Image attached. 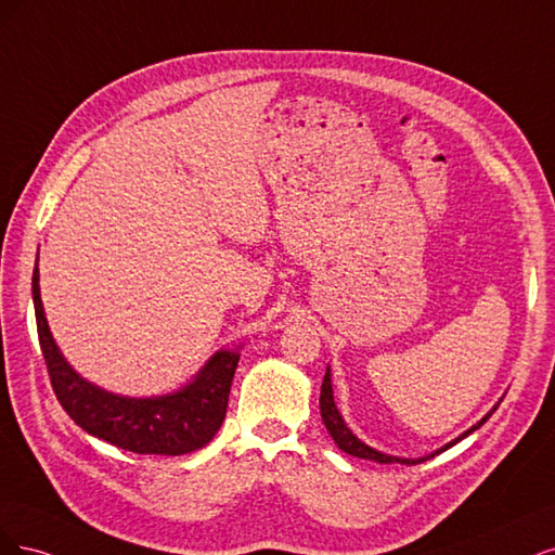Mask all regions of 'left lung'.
<instances>
[{"instance_id":"obj_1","label":"left lung","mask_w":555,"mask_h":555,"mask_svg":"<svg viewBox=\"0 0 555 555\" xmlns=\"http://www.w3.org/2000/svg\"><path fill=\"white\" fill-rule=\"evenodd\" d=\"M320 415H323V422H325V426H327V431H330V436L334 438V442L341 447V450L346 452V454H352V456H360V459H369V461H378V463H395V461H401V463H405V466H415V463H420V461H424V459H397V456H387V454H380V452H375L373 447H369V444H364L360 438H354L352 434H350V428L344 424V420H341V415H338V410H336V405H334V395H332V380H330V371L325 373V380H323V387H320ZM493 415V410L491 413L481 420L479 424H475L470 431H466L463 434L461 438H466L468 434H473L475 428H479L481 424H485L489 417ZM461 438H456L454 442H459ZM454 442H450L447 447H452ZM447 447H442V450H447Z\"/></svg>"}]
</instances>
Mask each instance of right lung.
<instances>
[{"label":"right lung","mask_w":555,"mask_h":555,"mask_svg":"<svg viewBox=\"0 0 555 555\" xmlns=\"http://www.w3.org/2000/svg\"><path fill=\"white\" fill-rule=\"evenodd\" d=\"M34 311L50 385L57 401L87 434L135 454L180 456L205 447L225 420L237 352H217L189 387L160 399H121L85 383L52 341L39 295V270L31 274Z\"/></svg>","instance_id":"obj_1"}]
</instances>
